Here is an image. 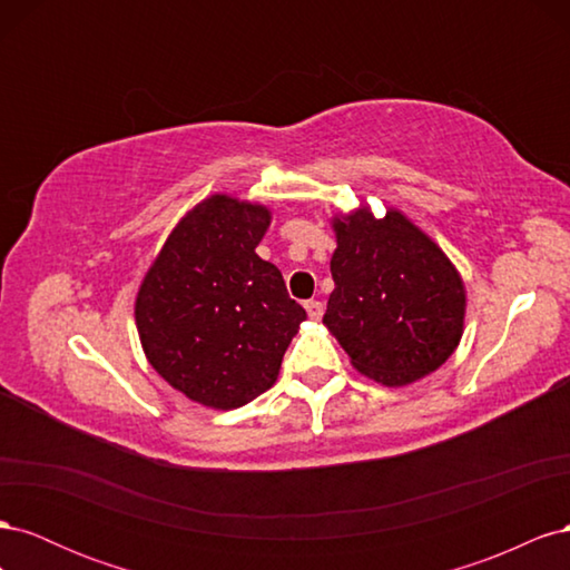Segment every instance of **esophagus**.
<instances>
[{
    "mask_svg": "<svg viewBox=\"0 0 570 570\" xmlns=\"http://www.w3.org/2000/svg\"><path fill=\"white\" fill-rule=\"evenodd\" d=\"M304 306H306L308 318H312V321H321V316H323V304H321V302L312 299V302H306Z\"/></svg>",
    "mask_w": 570,
    "mask_h": 570,
    "instance_id": "34e87169",
    "label": "esophagus"
}]
</instances>
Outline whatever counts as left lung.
<instances>
[{
    "mask_svg": "<svg viewBox=\"0 0 570 570\" xmlns=\"http://www.w3.org/2000/svg\"><path fill=\"white\" fill-rule=\"evenodd\" d=\"M335 289L323 323L358 373L402 387L438 371L463 333L465 289L444 252L413 223L368 206L335 216Z\"/></svg>",
    "mask_w": 570,
    "mask_h": 570,
    "instance_id": "8db88e82",
    "label": "left lung"
}]
</instances>
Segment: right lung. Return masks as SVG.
<instances>
[{"label":"right lung","instance_id":"obj_1","mask_svg":"<svg viewBox=\"0 0 570 570\" xmlns=\"http://www.w3.org/2000/svg\"><path fill=\"white\" fill-rule=\"evenodd\" d=\"M271 226L262 204L214 195L168 235L137 292L142 350L168 385L212 409H237L278 377L304 308L254 249Z\"/></svg>","mask_w":570,"mask_h":570}]
</instances>
